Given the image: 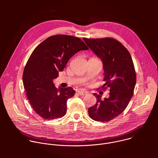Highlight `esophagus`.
I'll list each match as a JSON object with an SVG mask.
<instances>
[{
	"instance_id": "34e87169",
	"label": "esophagus",
	"mask_w": 158,
	"mask_h": 158,
	"mask_svg": "<svg viewBox=\"0 0 158 158\" xmlns=\"http://www.w3.org/2000/svg\"><path fill=\"white\" fill-rule=\"evenodd\" d=\"M77 93L81 95V96H85L87 94V93L86 92H84V91H77Z\"/></svg>"
}]
</instances>
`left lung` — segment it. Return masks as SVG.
Masks as SVG:
<instances>
[{
	"label": "left lung",
	"mask_w": 158,
	"mask_h": 158,
	"mask_svg": "<svg viewBox=\"0 0 158 158\" xmlns=\"http://www.w3.org/2000/svg\"><path fill=\"white\" fill-rule=\"evenodd\" d=\"M87 46L103 64L102 88L109 87V97L102 101L94 94L96 104L88 109L89 117L96 121L107 122L125 110L132 97L136 75L130 53L123 45L112 38L83 39Z\"/></svg>",
	"instance_id": "1"
}]
</instances>
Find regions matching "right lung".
<instances>
[{
	"label": "right lung",
	"mask_w": 158,
	"mask_h": 158,
	"mask_svg": "<svg viewBox=\"0 0 158 158\" xmlns=\"http://www.w3.org/2000/svg\"><path fill=\"white\" fill-rule=\"evenodd\" d=\"M87 49L78 37L56 35L44 40L32 52L22 80L30 104L41 118L51 120L65 114L67 101L76 91L71 87L56 88L53 81L76 53Z\"/></svg>",
	"instance_id": "obj_1"
}]
</instances>
